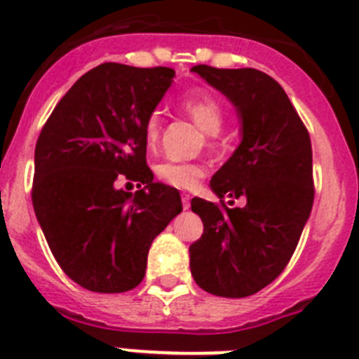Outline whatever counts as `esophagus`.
Instances as JSON below:
<instances>
[{
  "label": "esophagus",
  "instance_id": "1",
  "mask_svg": "<svg viewBox=\"0 0 359 359\" xmlns=\"http://www.w3.org/2000/svg\"><path fill=\"white\" fill-rule=\"evenodd\" d=\"M180 198H182V208H184V210H188V208H189V201H191V197H189L188 194H182V197H180Z\"/></svg>",
  "mask_w": 359,
  "mask_h": 359
}]
</instances>
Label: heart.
<instances>
[{
	"label": "heart",
	"instance_id": "1",
	"mask_svg": "<svg viewBox=\"0 0 359 359\" xmlns=\"http://www.w3.org/2000/svg\"><path fill=\"white\" fill-rule=\"evenodd\" d=\"M182 109L189 114V118L197 123L208 135H217L224 126V109L222 105L206 93H191L182 98ZM162 114L155 109L147 114L144 122V138L149 147H155L161 140ZM158 179L165 184L179 189H194L198 180L206 175V168L197 162H162L156 168Z\"/></svg>",
	"mask_w": 359,
	"mask_h": 359
}]
</instances>
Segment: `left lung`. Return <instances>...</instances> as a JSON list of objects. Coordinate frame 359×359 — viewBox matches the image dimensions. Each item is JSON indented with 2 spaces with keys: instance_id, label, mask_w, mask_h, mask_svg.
I'll use <instances>...</instances> for the list:
<instances>
[{
  "instance_id": "8db88e82",
  "label": "left lung",
  "mask_w": 359,
  "mask_h": 359,
  "mask_svg": "<svg viewBox=\"0 0 359 359\" xmlns=\"http://www.w3.org/2000/svg\"><path fill=\"white\" fill-rule=\"evenodd\" d=\"M191 71L236 105L243 140L210 180L221 204L191 198L204 231L189 246V268L198 287L213 296H252L285 270L309 221L312 144L272 76L250 67L195 65ZM224 196L245 198L247 204L228 208Z\"/></svg>"
}]
</instances>
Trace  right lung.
<instances>
[{"label": "right lung", "instance_id": "1", "mask_svg": "<svg viewBox=\"0 0 359 359\" xmlns=\"http://www.w3.org/2000/svg\"><path fill=\"white\" fill-rule=\"evenodd\" d=\"M173 76L170 67L102 63L65 93L38 137L36 219L63 272L87 290L138 287L153 239L182 212L179 191L153 182L144 138ZM120 178L147 186L123 192Z\"/></svg>", "mask_w": 359, "mask_h": 359}]
</instances>
